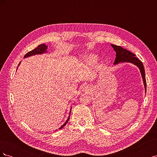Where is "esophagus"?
<instances>
[{
	"mask_svg": "<svg viewBox=\"0 0 157 157\" xmlns=\"http://www.w3.org/2000/svg\"><path fill=\"white\" fill-rule=\"evenodd\" d=\"M81 89H82V90H83V91L88 92V91H90V87L88 86V85L87 84H83L82 86H81Z\"/></svg>",
	"mask_w": 157,
	"mask_h": 157,
	"instance_id": "1",
	"label": "esophagus"
}]
</instances>
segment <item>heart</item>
<instances>
[{"instance_id": "heart-1", "label": "heart", "mask_w": 157, "mask_h": 157, "mask_svg": "<svg viewBox=\"0 0 157 157\" xmlns=\"http://www.w3.org/2000/svg\"><path fill=\"white\" fill-rule=\"evenodd\" d=\"M97 59V55L94 54H90L84 57L82 59V62L83 64L86 66H92L96 63Z\"/></svg>"}]
</instances>
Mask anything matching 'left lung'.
I'll use <instances>...</instances> for the list:
<instances>
[{
  "mask_svg": "<svg viewBox=\"0 0 157 157\" xmlns=\"http://www.w3.org/2000/svg\"><path fill=\"white\" fill-rule=\"evenodd\" d=\"M113 47L114 50L116 52V58L114 62V65H117L118 63H130L135 65L139 68L142 79H143V82L145 88V92L146 94L147 90V83L145 79V72L144 64L142 63L141 61L136 57V55L132 53L131 52L128 51L120 46H117L115 44H111Z\"/></svg>",
  "mask_w": 157,
  "mask_h": 157,
  "instance_id": "1",
  "label": "left lung"
}]
</instances>
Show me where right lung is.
Listing matches in <instances>:
<instances>
[{"label": "right lung", "mask_w": 157, "mask_h": 157, "mask_svg": "<svg viewBox=\"0 0 157 157\" xmlns=\"http://www.w3.org/2000/svg\"><path fill=\"white\" fill-rule=\"evenodd\" d=\"M47 49H48V46L46 45L45 44H41L38 46L36 47V48H35L34 50H31V51L28 52V53H27V54L25 55V56H24V58H28V57H31V56H35V55L43 54H45V53H48V51H47ZM20 63H21V62H20V63H19L17 69L18 68L19 65H20ZM71 111V109H70L69 115V117H68V118H67V121H66L65 122L64 124H63L62 126H60V127L58 128V129H61V128H62L63 127H64L65 125L66 124H67V122L69 121V118H70Z\"/></svg>", "instance_id": "right-lung-1"}]
</instances>
